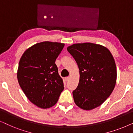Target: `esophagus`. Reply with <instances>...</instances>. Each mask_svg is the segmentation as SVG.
Wrapping results in <instances>:
<instances>
[{"label": "esophagus", "mask_w": 133, "mask_h": 133, "mask_svg": "<svg viewBox=\"0 0 133 133\" xmlns=\"http://www.w3.org/2000/svg\"><path fill=\"white\" fill-rule=\"evenodd\" d=\"M69 79H70V77H65V79H64L65 81H66V82H68L69 81Z\"/></svg>", "instance_id": "esophagus-1"}]
</instances>
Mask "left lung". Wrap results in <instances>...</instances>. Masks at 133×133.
I'll return each instance as SVG.
<instances>
[{"mask_svg": "<svg viewBox=\"0 0 133 133\" xmlns=\"http://www.w3.org/2000/svg\"><path fill=\"white\" fill-rule=\"evenodd\" d=\"M67 50L79 70V84L72 91L74 102L84 110L97 108L115 87L117 70L113 56L105 46L93 43H75Z\"/></svg>", "mask_w": 133, "mask_h": 133, "instance_id": "8db88e82", "label": "left lung"}]
</instances>
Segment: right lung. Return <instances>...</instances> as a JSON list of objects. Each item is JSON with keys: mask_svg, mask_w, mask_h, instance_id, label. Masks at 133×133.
<instances>
[{"mask_svg": "<svg viewBox=\"0 0 133 133\" xmlns=\"http://www.w3.org/2000/svg\"><path fill=\"white\" fill-rule=\"evenodd\" d=\"M64 45L48 41L37 43L27 49L20 59L18 82L31 102L41 108L54 106L64 89L55 63Z\"/></svg>", "mask_w": 133, "mask_h": 133, "instance_id": "1", "label": "right lung"}]
</instances>
